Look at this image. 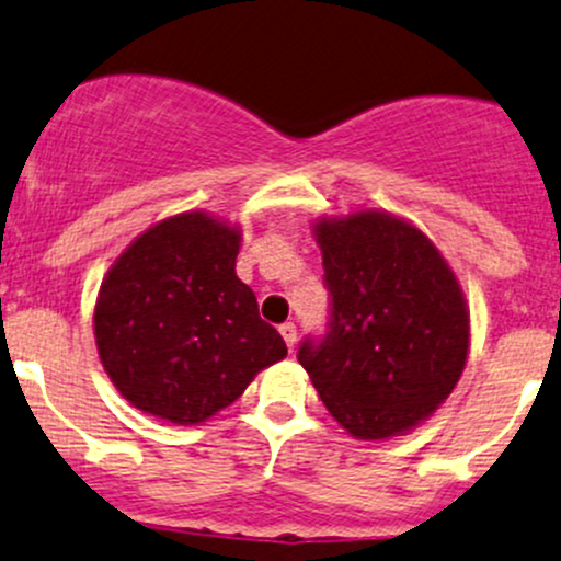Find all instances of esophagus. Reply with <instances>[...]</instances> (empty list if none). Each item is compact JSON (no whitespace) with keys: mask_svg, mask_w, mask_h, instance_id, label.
I'll use <instances>...</instances> for the list:
<instances>
[{"mask_svg":"<svg viewBox=\"0 0 561 561\" xmlns=\"http://www.w3.org/2000/svg\"><path fill=\"white\" fill-rule=\"evenodd\" d=\"M279 332H282V337H285V343H287V348H295V341H298V330H295V324L293 322H285L279 328Z\"/></svg>","mask_w":561,"mask_h":561,"instance_id":"obj_1","label":"esophagus"}]
</instances>
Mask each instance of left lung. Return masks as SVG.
Masks as SVG:
<instances>
[{"label": "left lung", "instance_id": "8db88e82", "mask_svg": "<svg viewBox=\"0 0 561 561\" xmlns=\"http://www.w3.org/2000/svg\"><path fill=\"white\" fill-rule=\"evenodd\" d=\"M330 319L298 362L324 408L356 439L417 426L458 383L469 311L458 279L408 220L354 213L319 220Z\"/></svg>", "mask_w": 561, "mask_h": 561}]
</instances>
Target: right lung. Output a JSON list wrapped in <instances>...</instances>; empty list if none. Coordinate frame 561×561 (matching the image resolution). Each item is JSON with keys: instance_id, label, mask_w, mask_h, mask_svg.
Returning <instances> with one entry per match:
<instances>
[{"instance_id": "right-lung-1", "label": "right lung", "mask_w": 561, "mask_h": 561, "mask_svg": "<svg viewBox=\"0 0 561 561\" xmlns=\"http://www.w3.org/2000/svg\"><path fill=\"white\" fill-rule=\"evenodd\" d=\"M239 237L210 215L183 213L140 233L108 268L95 304L98 354L138 410L202 423L287 356L237 276Z\"/></svg>"}]
</instances>
